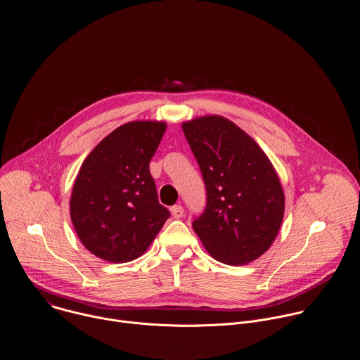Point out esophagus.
<instances>
[{"label":"esophagus","instance_id":"esophagus-1","mask_svg":"<svg viewBox=\"0 0 360 360\" xmlns=\"http://www.w3.org/2000/svg\"><path fill=\"white\" fill-rule=\"evenodd\" d=\"M171 214L175 217V219H179L184 216V207L181 205H175L171 207Z\"/></svg>","mask_w":360,"mask_h":360}]
</instances>
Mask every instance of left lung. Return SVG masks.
Here are the masks:
<instances>
[{"instance_id":"1","label":"left lung","mask_w":360,"mask_h":360,"mask_svg":"<svg viewBox=\"0 0 360 360\" xmlns=\"http://www.w3.org/2000/svg\"><path fill=\"white\" fill-rule=\"evenodd\" d=\"M206 188L203 213L192 221L207 253L240 266L269 250L284 216V192L257 143L220 115L182 124Z\"/></svg>"}]
</instances>
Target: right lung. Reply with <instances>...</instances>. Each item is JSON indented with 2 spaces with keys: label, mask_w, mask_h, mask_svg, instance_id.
<instances>
[{
  "label": "right lung",
  "mask_w": 360,
  "mask_h": 360,
  "mask_svg": "<svg viewBox=\"0 0 360 360\" xmlns=\"http://www.w3.org/2000/svg\"><path fill=\"white\" fill-rule=\"evenodd\" d=\"M165 123L120 126L87 155L75 181L70 217L83 246L110 263L140 257L169 210L158 202L150 161Z\"/></svg>",
  "instance_id": "obj_1"
}]
</instances>
